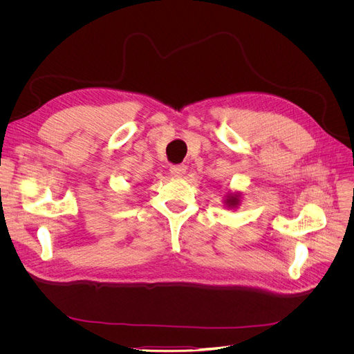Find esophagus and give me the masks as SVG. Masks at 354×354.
I'll list each match as a JSON object with an SVG mask.
<instances>
[{
    "instance_id": "34e87169",
    "label": "esophagus",
    "mask_w": 354,
    "mask_h": 354,
    "mask_svg": "<svg viewBox=\"0 0 354 354\" xmlns=\"http://www.w3.org/2000/svg\"><path fill=\"white\" fill-rule=\"evenodd\" d=\"M171 174L176 176V177H181L186 173V165L185 164H177V165H171L169 168Z\"/></svg>"
}]
</instances>
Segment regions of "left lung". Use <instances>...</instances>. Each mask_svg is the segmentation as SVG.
Masks as SVG:
<instances>
[{"label":"left lung","instance_id":"1","mask_svg":"<svg viewBox=\"0 0 354 354\" xmlns=\"http://www.w3.org/2000/svg\"><path fill=\"white\" fill-rule=\"evenodd\" d=\"M226 202L229 203V207H236V205H238V202H239V199H238V196H236V195H234V196L232 195Z\"/></svg>","mask_w":354,"mask_h":354}]
</instances>
